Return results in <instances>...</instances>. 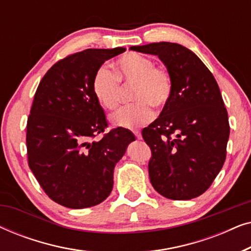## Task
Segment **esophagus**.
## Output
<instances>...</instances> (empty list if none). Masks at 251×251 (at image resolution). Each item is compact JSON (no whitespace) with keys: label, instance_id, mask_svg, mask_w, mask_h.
Here are the masks:
<instances>
[{"label":"esophagus","instance_id":"1","mask_svg":"<svg viewBox=\"0 0 251 251\" xmlns=\"http://www.w3.org/2000/svg\"><path fill=\"white\" fill-rule=\"evenodd\" d=\"M133 135L136 136V139H138V140L142 139V133H140L139 131H133Z\"/></svg>","mask_w":251,"mask_h":251}]
</instances>
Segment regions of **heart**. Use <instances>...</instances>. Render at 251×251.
Segmentation results:
<instances>
[{
  "mask_svg": "<svg viewBox=\"0 0 251 251\" xmlns=\"http://www.w3.org/2000/svg\"><path fill=\"white\" fill-rule=\"evenodd\" d=\"M115 74L100 66L92 78V91L99 104L106 109L119 105L120 82L133 87L131 106L120 108L109 116L112 125L133 129L145 125L153 118V109H162L173 95V78L167 70L156 67L151 58L137 52L120 57L114 64Z\"/></svg>",
  "mask_w": 251,
  "mask_h": 251,
  "instance_id": "obj_1",
  "label": "heart"
}]
</instances>
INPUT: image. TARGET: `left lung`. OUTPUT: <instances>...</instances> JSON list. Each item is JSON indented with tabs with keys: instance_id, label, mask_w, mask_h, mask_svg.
Listing matches in <instances>:
<instances>
[{
	"instance_id": "8db88e82",
	"label": "left lung",
	"mask_w": 251,
	"mask_h": 251,
	"mask_svg": "<svg viewBox=\"0 0 251 251\" xmlns=\"http://www.w3.org/2000/svg\"><path fill=\"white\" fill-rule=\"evenodd\" d=\"M154 54L173 78V95L159 118L142 131L152 151L151 184L171 200L204 193L226 157L228 116L214 75L200 58L178 43L131 47Z\"/></svg>"
}]
</instances>
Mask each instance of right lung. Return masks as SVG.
<instances>
[{
  "instance_id": "right-lung-1",
  "label": "right lung",
  "mask_w": 251,
  "mask_h": 251,
  "mask_svg": "<svg viewBox=\"0 0 251 251\" xmlns=\"http://www.w3.org/2000/svg\"><path fill=\"white\" fill-rule=\"evenodd\" d=\"M126 48L87 49L53 65L41 80L27 121L28 166L51 200L83 209L111 194L115 164L135 140L128 129L107 128L92 91L96 71Z\"/></svg>"
}]
</instances>
